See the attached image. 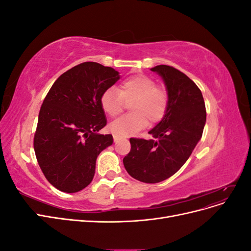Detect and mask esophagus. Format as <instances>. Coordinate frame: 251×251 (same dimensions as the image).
I'll return each mask as SVG.
<instances>
[{"mask_svg": "<svg viewBox=\"0 0 251 251\" xmlns=\"http://www.w3.org/2000/svg\"><path fill=\"white\" fill-rule=\"evenodd\" d=\"M113 138H114V141H115V142H117V141L120 139L119 136H118V135H116V134H114V135H113Z\"/></svg>", "mask_w": 251, "mask_h": 251, "instance_id": "34e87169", "label": "esophagus"}]
</instances>
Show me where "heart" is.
Wrapping results in <instances>:
<instances>
[{
	"mask_svg": "<svg viewBox=\"0 0 251 251\" xmlns=\"http://www.w3.org/2000/svg\"><path fill=\"white\" fill-rule=\"evenodd\" d=\"M131 102L132 113L114 120L110 125L112 133L118 136H130L138 133L149 124L161 121L168 112L169 97L163 88L157 86L155 79L147 75H134L125 79L117 89L109 88L100 96L103 112L115 117L123 111L125 101Z\"/></svg>",
	"mask_w": 251,
	"mask_h": 251,
	"instance_id": "b5f03b06",
	"label": "heart"
}]
</instances>
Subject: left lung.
Instances as JSON below:
<instances>
[{"label":"left lung","mask_w":251,"mask_h":251,"mask_svg":"<svg viewBox=\"0 0 251 251\" xmlns=\"http://www.w3.org/2000/svg\"><path fill=\"white\" fill-rule=\"evenodd\" d=\"M160 76L169 97L168 112L149 134L151 139L131 138L124 158L126 172L144 183H158L177 173L202 137L206 110L200 89L184 73L166 65L151 69Z\"/></svg>","instance_id":"left-lung-1"}]
</instances>
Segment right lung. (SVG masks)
Segmentation results:
<instances>
[{
	"label": "right lung",
	"mask_w": 251,
	"mask_h": 251,
	"mask_svg": "<svg viewBox=\"0 0 251 251\" xmlns=\"http://www.w3.org/2000/svg\"><path fill=\"white\" fill-rule=\"evenodd\" d=\"M120 78L111 67L86 62L63 73L45 97L34 151L45 177L64 193H77L93 180L96 159L112 146L100 96Z\"/></svg>",
	"instance_id": "right-lung-1"
}]
</instances>
